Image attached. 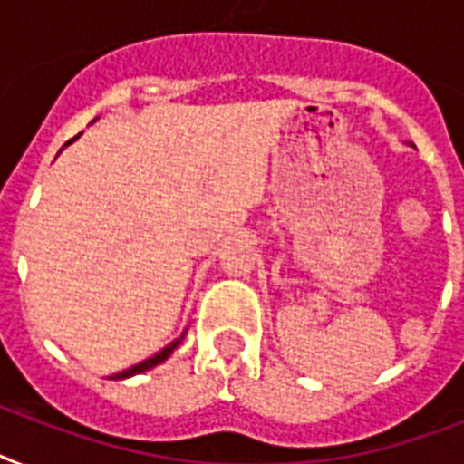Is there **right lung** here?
Returning <instances> with one entry per match:
<instances>
[{
	"label": "right lung",
	"mask_w": 464,
	"mask_h": 464,
	"mask_svg": "<svg viewBox=\"0 0 464 464\" xmlns=\"http://www.w3.org/2000/svg\"><path fill=\"white\" fill-rule=\"evenodd\" d=\"M185 334H188V330L182 332L180 337L175 339V342H170V344H168L166 349H160L159 353H154V356H149L147 361H141V363H137V366L127 368V371H120V373L111 375V381H122V378H130V375L144 373V371H149V368H154V366H159V363H163V361H166L168 356H170V353L175 352V349H178V344H180L182 339H185Z\"/></svg>",
	"instance_id": "right-lung-1"
}]
</instances>
